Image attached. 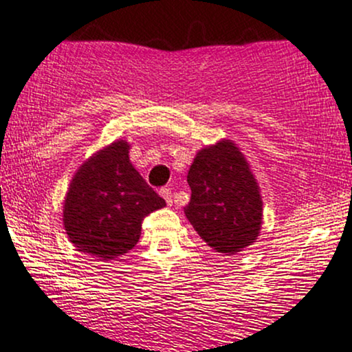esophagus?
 Segmentation results:
<instances>
[{
  "label": "esophagus",
  "mask_w": 352,
  "mask_h": 352,
  "mask_svg": "<svg viewBox=\"0 0 352 352\" xmlns=\"http://www.w3.org/2000/svg\"><path fill=\"white\" fill-rule=\"evenodd\" d=\"M159 193H161V197L166 199L167 201V204H172V191L168 190V188H162L161 191H159Z\"/></svg>",
  "instance_id": "1"
}]
</instances>
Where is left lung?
Returning a JSON list of instances; mask_svg holds the SVG:
<instances>
[{
  "label": "left lung",
  "mask_w": 352,
  "mask_h": 352,
  "mask_svg": "<svg viewBox=\"0 0 352 352\" xmlns=\"http://www.w3.org/2000/svg\"><path fill=\"white\" fill-rule=\"evenodd\" d=\"M191 188L185 216L199 237L222 255L256 242L263 199L250 164L230 140L199 149L186 177Z\"/></svg>",
  "instance_id": "1"
}]
</instances>
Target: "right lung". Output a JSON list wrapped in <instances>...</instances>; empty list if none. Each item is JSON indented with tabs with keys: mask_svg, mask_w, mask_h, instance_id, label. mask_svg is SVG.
Wrapping results in <instances>:
<instances>
[{
	"mask_svg": "<svg viewBox=\"0 0 352 352\" xmlns=\"http://www.w3.org/2000/svg\"><path fill=\"white\" fill-rule=\"evenodd\" d=\"M166 206L130 162V144L113 141L73 175L63 203V226L78 252L113 260L136 245L141 222Z\"/></svg>",
	"mask_w": 352,
	"mask_h": 352,
	"instance_id": "1",
	"label": "right lung"
}]
</instances>
